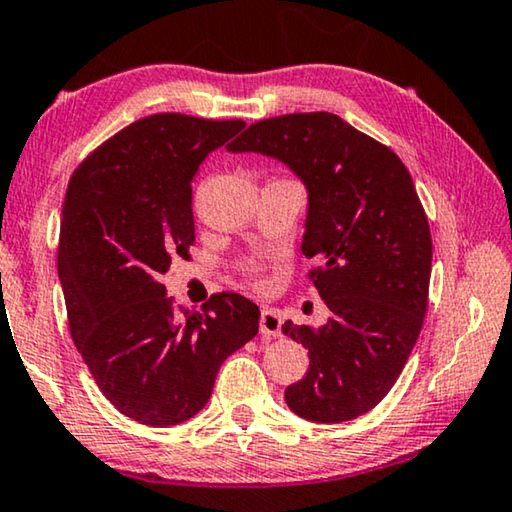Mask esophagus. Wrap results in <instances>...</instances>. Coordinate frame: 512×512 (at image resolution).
<instances>
[{
	"instance_id": "esophagus-1",
	"label": "esophagus",
	"mask_w": 512,
	"mask_h": 512,
	"mask_svg": "<svg viewBox=\"0 0 512 512\" xmlns=\"http://www.w3.org/2000/svg\"><path fill=\"white\" fill-rule=\"evenodd\" d=\"M259 331L264 335H273V338H278L282 335V317L278 310L273 308H264L262 310V317H259Z\"/></svg>"
}]
</instances>
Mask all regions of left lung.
<instances>
[{"label":"left lung","instance_id":"8db88e82","mask_svg":"<svg viewBox=\"0 0 512 512\" xmlns=\"http://www.w3.org/2000/svg\"><path fill=\"white\" fill-rule=\"evenodd\" d=\"M227 151L276 158L308 190L301 250L319 262L310 278L331 317L319 329L282 324L310 356L287 407L312 423L368 414L398 381L427 310L432 239L407 167L331 112L257 121Z\"/></svg>","mask_w":512,"mask_h":512}]
</instances>
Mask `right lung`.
I'll use <instances>...</instances> for the list:
<instances>
[{
  "label": "right lung",
  "instance_id": "right-lung-1",
  "mask_svg": "<svg viewBox=\"0 0 512 512\" xmlns=\"http://www.w3.org/2000/svg\"><path fill=\"white\" fill-rule=\"evenodd\" d=\"M243 126L151 114L68 183L57 253L68 329L105 398L142 425L193 418L225 358L257 335L259 308L246 296L213 294L204 312H177L160 282L195 241L190 181Z\"/></svg>",
  "mask_w": 512,
  "mask_h": 512
}]
</instances>
